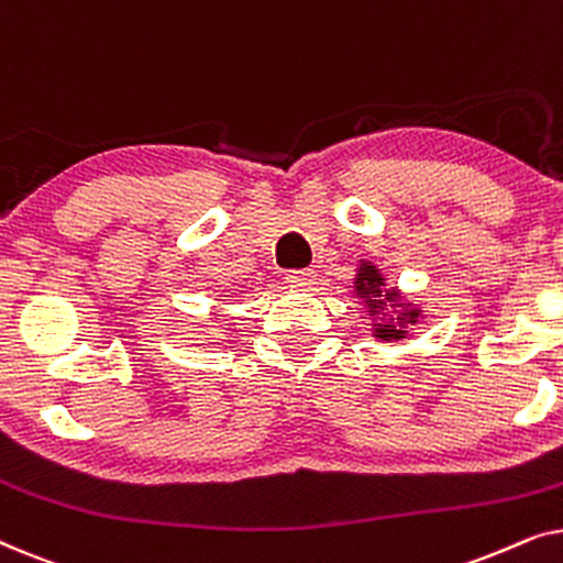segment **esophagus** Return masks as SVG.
Listing matches in <instances>:
<instances>
[{
  "instance_id": "obj_1",
  "label": "esophagus",
  "mask_w": 563,
  "mask_h": 563,
  "mask_svg": "<svg viewBox=\"0 0 563 563\" xmlns=\"http://www.w3.org/2000/svg\"><path fill=\"white\" fill-rule=\"evenodd\" d=\"M312 279H314L312 268H295V272L287 274V282L291 284V287L307 289V287H312V284H314Z\"/></svg>"
}]
</instances>
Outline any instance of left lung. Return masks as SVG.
Returning a JSON list of instances; mask_svg holds the SVG:
<instances>
[{"mask_svg":"<svg viewBox=\"0 0 563 563\" xmlns=\"http://www.w3.org/2000/svg\"><path fill=\"white\" fill-rule=\"evenodd\" d=\"M356 295L364 299L368 312L372 314H387V302L389 305H399L397 299V291H384V279L379 274V268L372 266L366 261H361V268L356 274ZM420 318V310H415V307H405V312H397V318H384L387 322H379V325L374 328V335L382 338V341H399V338L407 335L405 325L407 322H418Z\"/></svg>","mask_w":563,"mask_h":563,"instance_id":"8db88e82","label":"left lung"}]
</instances>
